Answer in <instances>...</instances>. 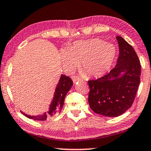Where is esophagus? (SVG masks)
<instances>
[{"label":"esophagus","instance_id":"obj_1","mask_svg":"<svg viewBox=\"0 0 151 151\" xmlns=\"http://www.w3.org/2000/svg\"><path fill=\"white\" fill-rule=\"evenodd\" d=\"M72 79H73L74 83H76L78 81H81V78L77 76H72Z\"/></svg>","mask_w":151,"mask_h":151}]
</instances>
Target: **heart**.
Returning a JSON list of instances; mask_svg holds the SVG:
<instances>
[{
  "mask_svg": "<svg viewBox=\"0 0 151 151\" xmlns=\"http://www.w3.org/2000/svg\"><path fill=\"white\" fill-rule=\"evenodd\" d=\"M116 55V48L112 44L90 39L75 42L67 51L61 50L60 59L67 71H73L80 64V70L86 76L100 77L109 71Z\"/></svg>",
  "mask_w": 151,
  "mask_h": 151,
  "instance_id": "b5f03b06",
  "label": "heart"
}]
</instances>
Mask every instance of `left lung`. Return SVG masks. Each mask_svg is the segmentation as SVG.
<instances>
[{
	"label": "left lung",
	"instance_id": "1",
	"mask_svg": "<svg viewBox=\"0 0 151 151\" xmlns=\"http://www.w3.org/2000/svg\"><path fill=\"white\" fill-rule=\"evenodd\" d=\"M119 56L107 75L88 81V102L95 113L117 117L131 107L140 83L141 65L135 50L120 36H116Z\"/></svg>",
	"mask_w": 151,
	"mask_h": 151
}]
</instances>
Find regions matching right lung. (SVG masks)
<instances>
[{
	"instance_id": "obj_1",
	"label": "right lung",
	"mask_w": 151,
	"mask_h": 151,
	"mask_svg": "<svg viewBox=\"0 0 151 151\" xmlns=\"http://www.w3.org/2000/svg\"><path fill=\"white\" fill-rule=\"evenodd\" d=\"M73 86V82L70 78L64 75H61L56 88H55L54 96L52 101L50 102L47 112H44L42 114L37 116L28 115L22 111L21 112L23 114V115H24L28 118L37 121H44L46 120V119L53 117L55 115L60 112L61 110L62 109L63 105L64 104L65 97Z\"/></svg>"
}]
</instances>
